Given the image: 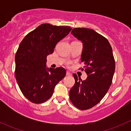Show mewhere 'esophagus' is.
<instances>
[{"instance_id":"obj_1","label":"esophagus","mask_w":131,"mask_h":131,"mask_svg":"<svg viewBox=\"0 0 131 131\" xmlns=\"http://www.w3.org/2000/svg\"><path fill=\"white\" fill-rule=\"evenodd\" d=\"M72 75V74L70 72H68V71H67V75H68V76H71Z\"/></svg>"}]
</instances>
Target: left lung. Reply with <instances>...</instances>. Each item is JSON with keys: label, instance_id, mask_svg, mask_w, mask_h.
<instances>
[{"label": "left lung", "instance_id": "left-lung-1", "mask_svg": "<svg viewBox=\"0 0 131 131\" xmlns=\"http://www.w3.org/2000/svg\"><path fill=\"white\" fill-rule=\"evenodd\" d=\"M71 34L82 42L81 62L88 77L82 80L73 73L75 82L70 90V100L75 107L85 110L100 103L108 92L115 62L112 47L105 37L85 28H75Z\"/></svg>", "mask_w": 131, "mask_h": 131}]
</instances>
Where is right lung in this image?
<instances>
[{
  "label": "right lung",
  "instance_id": "obj_1",
  "mask_svg": "<svg viewBox=\"0 0 131 131\" xmlns=\"http://www.w3.org/2000/svg\"><path fill=\"white\" fill-rule=\"evenodd\" d=\"M70 26L45 23L30 31L21 42L15 56V77L23 94L40 104L52 96L56 84L66 75L63 67L46 68L47 56L67 36Z\"/></svg>",
  "mask_w": 131,
  "mask_h": 131
}]
</instances>
